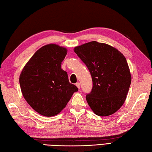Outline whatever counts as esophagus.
<instances>
[{
	"label": "esophagus",
	"instance_id": "34e87169",
	"mask_svg": "<svg viewBox=\"0 0 152 152\" xmlns=\"http://www.w3.org/2000/svg\"><path fill=\"white\" fill-rule=\"evenodd\" d=\"M76 86H77V88H78V89L80 88V83L79 82H77V83H76Z\"/></svg>",
	"mask_w": 152,
	"mask_h": 152
}]
</instances>
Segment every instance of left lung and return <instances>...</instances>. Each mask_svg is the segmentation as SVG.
Instances as JSON below:
<instances>
[{"label": "left lung", "instance_id": "obj_1", "mask_svg": "<svg viewBox=\"0 0 152 152\" xmlns=\"http://www.w3.org/2000/svg\"><path fill=\"white\" fill-rule=\"evenodd\" d=\"M74 51L91 74L93 88L86 95L90 108L99 116L117 112L124 104L131 82L124 55L110 45L96 41L77 46Z\"/></svg>", "mask_w": 152, "mask_h": 152}]
</instances>
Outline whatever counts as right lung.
Instances as JSON below:
<instances>
[{"mask_svg":"<svg viewBox=\"0 0 152 152\" xmlns=\"http://www.w3.org/2000/svg\"><path fill=\"white\" fill-rule=\"evenodd\" d=\"M66 48L54 44L37 50L23 69L19 76L22 94L38 114L51 117L65 107L77 87L69 81L61 69Z\"/></svg>","mask_w":152,"mask_h":152,"instance_id":"right-lung-1","label":"right lung"}]
</instances>
